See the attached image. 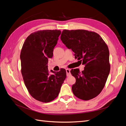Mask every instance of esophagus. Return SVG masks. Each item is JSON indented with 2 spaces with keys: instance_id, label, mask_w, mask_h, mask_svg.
<instances>
[{
  "instance_id": "1",
  "label": "esophagus",
  "mask_w": 126,
  "mask_h": 126,
  "mask_svg": "<svg viewBox=\"0 0 126 126\" xmlns=\"http://www.w3.org/2000/svg\"><path fill=\"white\" fill-rule=\"evenodd\" d=\"M66 74H67V76H69L71 75V73H70V70L69 69H66Z\"/></svg>"
}]
</instances>
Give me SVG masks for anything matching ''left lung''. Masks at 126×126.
<instances>
[{"mask_svg": "<svg viewBox=\"0 0 126 126\" xmlns=\"http://www.w3.org/2000/svg\"><path fill=\"white\" fill-rule=\"evenodd\" d=\"M61 40L75 52L85 69L71 70L76 82L72 86L75 96L88 100L97 96L104 88L110 72L107 45L97 33L86 30H63Z\"/></svg>", "mask_w": 126, "mask_h": 126, "instance_id": "obj_1", "label": "left lung"}]
</instances>
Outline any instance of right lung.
Returning a JSON list of instances; mask_svg holds the SVG:
<instances>
[{"mask_svg": "<svg viewBox=\"0 0 126 126\" xmlns=\"http://www.w3.org/2000/svg\"><path fill=\"white\" fill-rule=\"evenodd\" d=\"M61 34L59 30H39L27 38L20 53L21 74L30 95L35 99L49 102L58 96L66 78L64 69L49 75L47 63Z\"/></svg>", "mask_w": 126, "mask_h": 126, "instance_id": "add662e5", "label": "right lung"}]
</instances>
